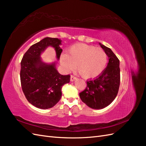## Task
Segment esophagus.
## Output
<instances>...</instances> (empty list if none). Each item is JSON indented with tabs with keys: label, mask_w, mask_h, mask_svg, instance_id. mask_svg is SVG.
<instances>
[{
	"label": "esophagus",
	"mask_w": 146,
	"mask_h": 146,
	"mask_svg": "<svg viewBox=\"0 0 146 146\" xmlns=\"http://www.w3.org/2000/svg\"><path fill=\"white\" fill-rule=\"evenodd\" d=\"M76 77H74V76H70V81L71 82H73V81H74L75 80H76Z\"/></svg>",
	"instance_id": "esophagus-1"
}]
</instances>
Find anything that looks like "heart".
<instances>
[{
	"label": "heart",
	"mask_w": 146,
	"mask_h": 146,
	"mask_svg": "<svg viewBox=\"0 0 146 146\" xmlns=\"http://www.w3.org/2000/svg\"><path fill=\"white\" fill-rule=\"evenodd\" d=\"M60 63L66 71L75 68L85 78H93L99 76L107 63V55L100 48L83 43L76 44L68 50V54L60 56Z\"/></svg>",
	"instance_id": "b5f03b06"
}]
</instances>
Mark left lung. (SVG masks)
<instances>
[{"label":"left lung","mask_w":146,"mask_h":146,"mask_svg":"<svg viewBox=\"0 0 146 146\" xmlns=\"http://www.w3.org/2000/svg\"><path fill=\"white\" fill-rule=\"evenodd\" d=\"M108 57L107 66L100 76L87 81L85 90L79 96L88 107L96 110L107 107L116 98L120 85L119 60L110 48L99 43Z\"/></svg>","instance_id":"left-lung-1"}]
</instances>
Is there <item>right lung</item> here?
I'll return each instance as SVG.
<instances>
[{
	"instance_id": "obj_1",
	"label": "right lung",
	"mask_w": 146,
	"mask_h": 146,
	"mask_svg": "<svg viewBox=\"0 0 146 146\" xmlns=\"http://www.w3.org/2000/svg\"><path fill=\"white\" fill-rule=\"evenodd\" d=\"M61 40L46 37L31 46L25 53L21 63V82L26 99L35 107L41 109L50 108L61 98V88L70 82V76H63L56 69V62H43L42 53L48 47L54 48L57 60L62 49Z\"/></svg>"
}]
</instances>
